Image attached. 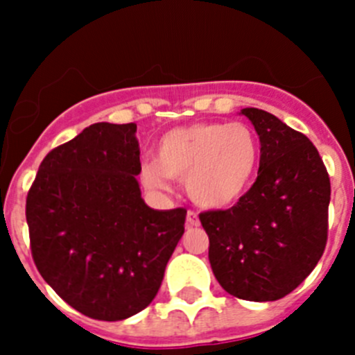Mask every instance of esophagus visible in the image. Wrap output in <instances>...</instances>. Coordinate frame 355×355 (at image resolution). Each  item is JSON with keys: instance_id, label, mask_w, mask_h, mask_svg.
I'll use <instances>...</instances> for the list:
<instances>
[{"instance_id": "esophagus-1", "label": "esophagus", "mask_w": 355, "mask_h": 355, "mask_svg": "<svg viewBox=\"0 0 355 355\" xmlns=\"http://www.w3.org/2000/svg\"><path fill=\"white\" fill-rule=\"evenodd\" d=\"M187 227L189 228L199 227V216L196 211H187Z\"/></svg>"}]
</instances>
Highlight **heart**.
I'll use <instances>...</instances> for the list:
<instances>
[{
	"label": "heart",
	"mask_w": 355,
	"mask_h": 355,
	"mask_svg": "<svg viewBox=\"0 0 355 355\" xmlns=\"http://www.w3.org/2000/svg\"><path fill=\"white\" fill-rule=\"evenodd\" d=\"M259 142L242 121H207L166 132L156 157L141 164V180L151 191H168L170 178L185 180L199 206L227 207L245 194L259 166Z\"/></svg>",
	"instance_id": "b5f03b06"
}]
</instances>
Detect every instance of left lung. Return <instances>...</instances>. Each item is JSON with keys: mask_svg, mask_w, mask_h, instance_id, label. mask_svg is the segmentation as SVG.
I'll use <instances>...</instances> for the list:
<instances>
[{"mask_svg": "<svg viewBox=\"0 0 355 355\" xmlns=\"http://www.w3.org/2000/svg\"><path fill=\"white\" fill-rule=\"evenodd\" d=\"M241 113L259 135L257 178L235 206L199 220L218 284L239 299L268 302L299 287L323 256L330 177L306 135L264 110Z\"/></svg>", "mask_w": 355, "mask_h": 355, "instance_id": "left-lung-1", "label": "left lung"}]
</instances>
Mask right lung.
Here are the masks:
<instances>
[{
    "label": "right lung",
    "mask_w": 355,
    "mask_h": 355,
    "mask_svg": "<svg viewBox=\"0 0 355 355\" xmlns=\"http://www.w3.org/2000/svg\"><path fill=\"white\" fill-rule=\"evenodd\" d=\"M135 123H94L42 159L25 216L39 273L78 313L120 321L146 309L184 235L187 209L141 198Z\"/></svg>",
    "instance_id": "1"
}]
</instances>
